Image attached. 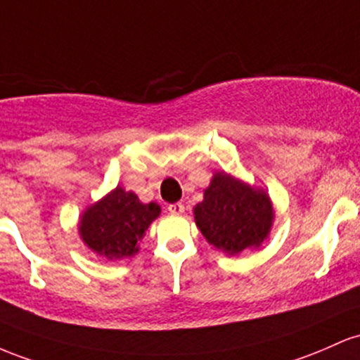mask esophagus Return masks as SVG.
<instances>
[{
	"label": "esophagus",
	"instance_id": "34e87169",
	"mask_svg": "<svg viewBox=\"0 0 360 360\" xmlns=\"http://www.w3.org/2000/svg\"><path fill=\"white\" fill-rule=\"evenodd\" d=\"M168 211L172 214H181L185 211V205L181 204V202H175V204L168 205Z\"/></svg>",
	"mask_w": 360,
	"mask_h": 360
}]
</instances>
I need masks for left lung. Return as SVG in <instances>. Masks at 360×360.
<instances>
[{"label": "left lung", "mask_w": 360, "mask_h": 360, "mask_svg": "<svg viewBox=\"0 0 360 360\" xmlns=\"http://www.w3.org/2000/svg\"><path fill=\"white\" fill-rule=\"evenodd\" d=\"M195 223L209 243L229 255L260 246L272 226L274 211L264 191L248 187L228 173L214 175L195 205Z\"/></svg>", "instance_id": "1"}]
</instances>
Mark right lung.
Instances as JSON below:
<instances>
[{
    "mask_svg": "<svg viewBox=\"0 0 360 360\" xmlns=\"http://www.w3.org/2000/svg\"><path fill=\"white\" fill-rule=\"evenodd\" d=\"M160 211L155 202L143 204L136 193L117 187L83 214L79 234L86 246L98 255L110 260L132 257L139 250L137 241Z\"/></svg>",
    "mask_w": 360,
    "mask_h": 360,
    "instance_id": "1",
    "label": "right lung"
}]
</instances>
